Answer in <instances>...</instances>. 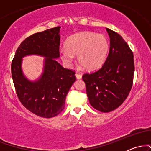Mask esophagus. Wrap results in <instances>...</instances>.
Returning <instances> with one entry per match:
<instances>
[{
    "label": "esophagus",
    "instance_id": "1",
    "mask_svg": "<svg viewBox=\"0 0 151 151\" xmlns=\"http://www.w3.org/2000/svg\"><path fill=\"white\" fill-rule=\"evenodd\" d=\"M75 75H76V77H77V79H81V77H82V75H81V74L76 73Z\"/></svg>",
    "mask_w": 151,
    "mask_h": 151
}]
</instances>
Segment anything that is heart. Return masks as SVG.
Masks as SVG:
<instances>
[{"mask_svg": "<svg viewBox=\"0 0 151 151\" xmlns=\"http://www.w3.org/2000/svg\"><path fill=\"white\" fill-rule=\"evenodd\" d=\"M109 42L103 34L80 32L70 36L65 42V50L60 51L62 62L70 65L73 56L86 70H96L103 65L108 55Z\"/></svg>", "mask_w": 151, "mask_h": 151, "instance_id": "1", "label": "heart"}]
</instances>
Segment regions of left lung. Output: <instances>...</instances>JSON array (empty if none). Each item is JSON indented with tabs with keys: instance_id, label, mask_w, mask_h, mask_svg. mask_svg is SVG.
<instances>
[{
	"instance_id": "left-lung-1",
	"label": "left lung",
	"mask_w": 151,
	"mask_h": 151,
	"mask_svg": "<svg viewBox=\"0 0 151 151\" xmlns=\"http://www.w3.org/2000/svg\"><path fill=\"white\" fill-rule=\"evenodd\" d=\"M110 49L99 70L82 76L90 104L99 111L110 112L129 96L134 76V59L129 46L117 32L106 28Z\"/></svg>"
}]
</instances>
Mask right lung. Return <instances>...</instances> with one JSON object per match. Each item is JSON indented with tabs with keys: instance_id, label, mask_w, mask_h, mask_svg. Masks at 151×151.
<instances>
[{
	"instance_id": "obj_1",
	"label": "right lung",
	"mask_w": 151,
	"mask_h": 151,
	"mask_svg": "<svg viewBox=\"0 0 151 151\" xmlns=\"http://www.w3.org/2000/svg\"><path fill=\"white\" fill-rule=\"evenodd\" d=\"M60 28L53 27L24 40L11 64L12 78L19 100L32 113L47 119L61 113L67 93L76 81L75 72L56 61L60 58ZM27 55L46 58L43 74L35 81H29L22 72V58Z\"/></svg>"
}]
</instances>
